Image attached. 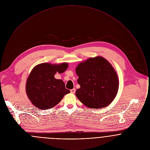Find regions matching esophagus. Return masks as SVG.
<instances>
[{
    "mask_svg": "<svg viewBox=\"0 0 150 150\" xmlns=\"http://www.w3.org/2000/svg\"><path fill=\"white\" fill-rule=\"evenodd\" d=\"M70 92H71V93H74L76 92V89H75V88L71 89L70 90Z\"/></svg>",
    "mask_w": 150,
    "mask_h": 150,
    "instance_id": "obj_1",
    "label": "esophagus"
}]
</instances>
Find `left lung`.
Segmentation results:
<instances>
[{"mask_svg": "<svg viewBox=\"0 0 150 150\" xmlns=\"http://www.w3.org/2000/svg\"><path fill=\"white\" fill-rule=\"evenodd\" d=\"M76 73L80 86L76 95L86 106L107 107L115 99L119 88L118 77L112 66L103 57L98 56L80 62Z\"/></svg>", "mask_w": 150, "mask_h": 150, "instance_id": "obj_1", "label": "left lung"}]
</instances>
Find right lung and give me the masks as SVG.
Returning a JSON list of instances; mask_svg holds the SVG:
<instances>
[{"instance_id": "add662e5", "label": "right lung", "mask_w": 150, "mask_h": 150, "mask_svg": "<svg viewBox=\"0 0 150 150\" xmlns=\"http://www.w3.org/2000/svg\"><path fill=\"white\" fill-rule=\"evenodd\" d=\"M68 64H51L43 63L32 70L26 83V93L32 105L42 110H48L58 104L70 91L64 82L54 77L57 72L62 73Z\"/></svg>"}]
</instances>
